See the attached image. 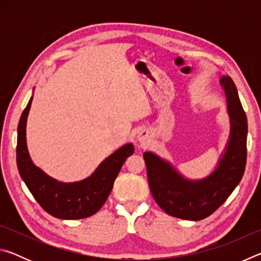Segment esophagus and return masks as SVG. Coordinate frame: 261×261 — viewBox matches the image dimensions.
Here are the masks:
<instances>
[{"label": "esophagus", "instance_id": "34e87169", "mask_svg": "<svg viewBox=\"0 0 261 261\" xmlns=\"http://www.w3.org/2000/svg\"><path fill=\"white\" fill-rule=\"evenodd\" d=\"M149 138H151V132L147 129H145V127H141L138 131V135H137V140H138L140 144H146L148 143Z\"/></svg>", "mask_w": 261, "mask_h": 261}]
</instances>
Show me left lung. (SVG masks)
I'll return each mask as SVG.
<instances>
[{
	"mask_svg": "<svg viewBox=\"0 0 261 261\" xmlns=\"http://www.w3.org/2000/svg\"><path fill=\"white\" fill-rule=\"evenodd\" d=\"M227 100L230 132L216 166L202 178H188L170 161L146 151L144 160L152 196L167 214L199 221L219 208L240 184L245 170L247 120L232 79H220Z\"/></svg>",
	"mask_w": 261,
	"mask_h": 261,
	"instance_id": "8db88e82",
	"label": "left lung"
}]
</instances>
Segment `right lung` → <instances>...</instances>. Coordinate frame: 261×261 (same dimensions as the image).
<instances>
[{"label":"right lung","mask_w":261,"mask_h":261,"mask_svg":"<svg viewBox=\"0 0 261 261\" xmlns=\"http://www.w3.org/2000/svg\"><path fill=\"white\" fill-rule=\"evenodd\" d=\"M32 100L33 95L21 114L17 130V167L21 179L42 208L57 219L78 220L95 214L112 192L123 163L134 154V144L126 143L116 149L86 178L77 182L57 180L35 166L30 156L26 123Z\"/></svg>","instance_id":"add662e5"}]
</instances>
